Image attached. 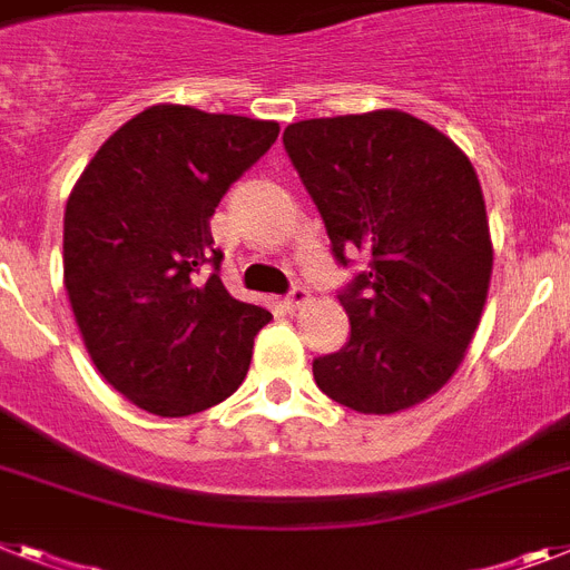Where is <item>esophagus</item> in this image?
Instances as JSON below:
<instances>
[{
	"mask_svg": "<svg viewBox=\"0 0 570 570\" xmlns=\"http://www.w3.org/2000/svg\"><path fill=\"white\" fill-rule=\"evenodd\" d=\"M308 299H312V294H308L303 285H294V288H291V294L285 296V308H288V312H299V308H303Z\"/></svg>",
	"mask_w": 570,
	"mask_h": 570,
	"instance_id": "34e87169",
	"label": "esophagus"
}]
</instances>
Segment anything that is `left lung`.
I'll list each match as a JSON object with an SVG mask.
<instances>
[{
    "instance_id": "left-lung-1",
    "label": "left lung",
    "mask_w": 570,
    "mask_h": 570,
    "mask_svg": "<svg viewBox=\"0 0 570 570\" xmlns=\"http://www.w3.org/2000/svg\"><path fill=\"white\" fill-rule=\"evenodd\" d=\"M282 139L337 262L370 256V271L341 294L350 343L314 361L317 387L375 416L425 402L463 364L492 279L474 166L402 110L305 119Z\"/></svg>"
}]
</instances>
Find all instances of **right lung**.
Instances as JSON below:
<instances>
[{"label": "right lung", "instance_id": "obj_1", "mask_svg": "<svg viewBox=\"0 0 570 570\" xmlns=\"http://www.w3.org/2000/svg\"><path fill=\"white\" fill-rule=\"evenodd\" d=\"M276 136V121L154 105L98 148L66 200L63 288L83 346L154 416L233 396L274 320L224 288L209 220Z\"/></svg>", "mask_w": 570, "mask_h": 570}]
</instances>
